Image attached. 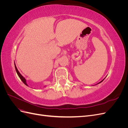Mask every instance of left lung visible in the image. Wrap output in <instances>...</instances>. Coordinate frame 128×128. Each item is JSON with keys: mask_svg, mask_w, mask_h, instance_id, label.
Returning <instances> with one entry per match:
<instances>
[{"mask_svg": "<svg viewBox=\"0 0 128 128\" xmlns=\"http://www.w3.org/2000/svg\"><path fill=\"white\" fill-rule=\"evenodd\" d=\"M104 80H102V81H101V82H99V83H98V84H99V83H102V81H103V80H104Z\"/></svg>", "mask_w": 128, "mask_h": 128, "instance_id": "1", "label": "left lung"}]
</instances>
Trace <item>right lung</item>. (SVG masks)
<instances>
[{
	"label": "right lung",
	"instance_id": "1",
	"mask_svg": "<svg viewBox=\"0 0 128 128\" xmlns=\"http://www.w3.org/2000/svg\"><path fill=\"white\" fill-rule=\"evenodd\" d=\"M15 64V70H16V72H17V74H18V77H20V78L21 80L23 82V83H24L25 85H26V86H28V84H27V83H26V78H24V77L20 73V72H18V68H17V67H16V65H15V64ZM46 86H44V87H45Z\"/></svg>",
	"mask_w": 128,
	"mask_h": 128
}]
</instances>
